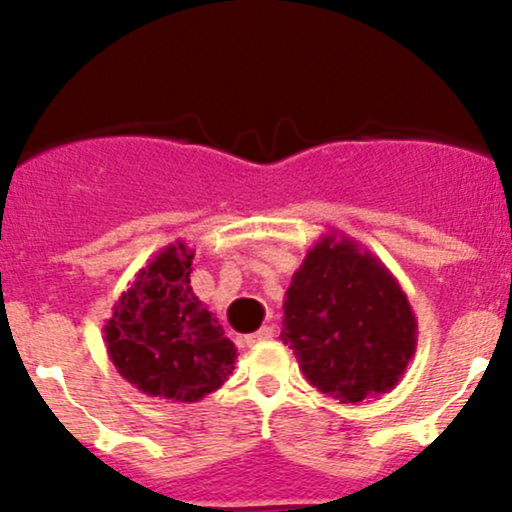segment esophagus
<instances>
[{
    "label": "esophagus",
    "mask_w": 512,
    "mask_h": 512,
    "mask_svg": "<svg viewBox=\"0 0 512 512\" xmlns=\"http://www.w3.org/2000/svg\"><path fill=\"white\" fill-rule=\"evenodd\" d=\"M272 337H274L272 327H260V330H257V332L245 334L243 344L245 346H255V344H260V342H269V339H272Z\"/></svg>",
    "instance_id": "34e87169"
}]
</instances>
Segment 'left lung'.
Returning a JSON list of instances; mask_svg holds the SVG:
<instances>
[{"label": "left lung", "mask_w": 512, "mask_h": 512, "mask_svg": "<svg viewBox=\"0 0 512 512\" xmlns=\"http://www.w3.org/2000/svg\"><path fill=\"white\" fill-rule=\"evenodd\" d=\"M416 317L395 274L344 233H325L293 274L281 342L342 404L395 390L416 351Z\"/></svg>", "instance_id": "left-lung-1"}]
</instances>
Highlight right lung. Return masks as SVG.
<instances>
[{
    "instance_id": "add662e5",
    "label": "right lung",
    "mask_w": 512,
    "mask_h": 512,
    "mask_svg": "<svg viewBox=\"0 0 512 512\" xmlns=\"http://www.w3.org/2000/svg\"><path fill=\"white\" fill-rule=\"evenodd\" d=\"M195 252L175 240L139 269L103 327L117 373L149 397L199 402L233 373L236 344L190 286Z\"/></svg>"
}]
</instances>
